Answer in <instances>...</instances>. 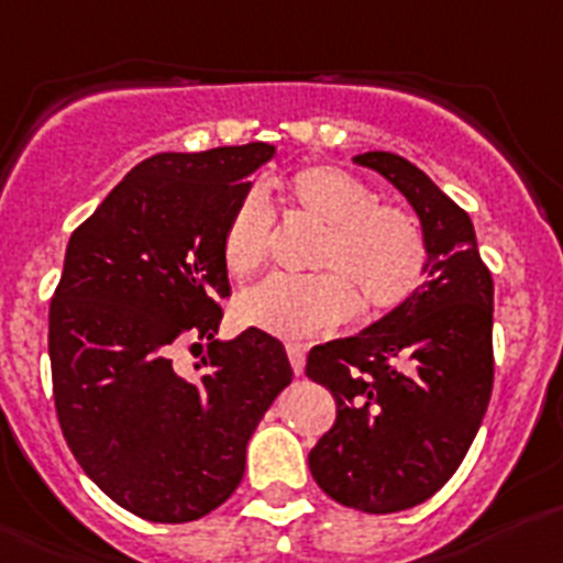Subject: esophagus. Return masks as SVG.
Returning a JSON list of instances; mask_svg holds the SVG:
<instances>
[{
	"instance_id": "obj_1",
	"label": "esophagus",
	"mask_w": 563,
	"mask_h": 563,
	"mask_svg": "<svg viewBox=\"0 0 563 563\" xmlns=\"http://www.w3.org/2000/svg\"><path fill=\"white\" fill-rule=\"evenodd\" d=\"M287 357H290V365L296 374H303V365H307V349L298 343L287 345Z\"/></svg>"
}]
</instances>
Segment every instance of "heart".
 <instances>
[{
  "instance_id": "b5f03b06",
  "label": "heart",
  "mask_w": 563,
  "mask_h": 563,
  "mask_svg": "<svg viewBox=\"0 0 563 563\" xmlns=\"http://www.w3.org/2000/svg\"><path fill=\"white\" fill-rule=\"evenodd\" d=\"M287 211L321 225L316 276H273L242 292L236 316L282 338H309L340 327L363 303L365 318L405 307L424 285L430 247L424 229L399 206L374 203V189L332 164H307L287 178ZM273 211L256 189L242 195L220 234L231 278L254 276L273 245Z\"/></svg>"
}]
</instances>
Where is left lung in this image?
Wrapping results in <instances>:
<instances>
[{
  "instance_id": "obj_1",
  "label": "left lung",
  "mask_w": 563,
  "mask_h": 563,
  "mask_svg": "<svg viewBox=\"0 0 563 563\" xmlns=\"http://www.w3.org/2000/svg\"><path fill=\"white\" fill-rule=\"evenodd\" d=\"M412 203L430 282L354 338L316 345L307 376L334 396V424L309 472L340 505L394 514L446 486L481 430L494 388V282L466 211L396 153L354 158Z\"/></svg>"
}]
</instances>
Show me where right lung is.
Returning <instances> with one entry per match:
<instances>
[{
    "label": "right lung",
    "instance_id": "right-lung-1",
    "mask_svg": "<svg viewBox=\"0 0 563 563\" xmlns=\"http://www.w3.org/2000/svg\"><path fill=\"white\" fill-rule=\"evenodd\" d=\"M271 156L265 142L158 153L66 247L49 303L55 412L82 472L151 522H192L234 494L247 441L292 379L262 329L214 340L231 296L220 234ZM180 344L207 345L198 377L174 368Z\"/></svg>",
    "mask_w": 563,
    "mask_h": 563
}]
</instances>
